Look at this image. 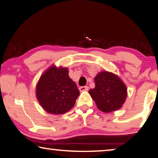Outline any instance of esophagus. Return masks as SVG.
<instances>
[{
    "instance_id": "1",
    "label": "esophagus",
    "mask_w": 158,
    "mask_h": 158,
    "mask_svg": "<svg viewBox=\"0 0 158 158\" xmlns=\"http://www.w3.org/2000/svg\"><path fill=\"white\" fill-rule=\"evenodd\" d=\"M79 90L81 92H83V91H88L89 90V88H88V86H82V87H80Z\"/></svg>"
}]
</instances>
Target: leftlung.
Returning a JSON list of instances; mask_svg holds the SVG:
<instances>
[{"mask_svg": "<svg viewBox=\"0 0 158 158\" xmlns=\"http://www.w3.org/2000/svg\"><path fill=\"white\" fill-rule=\"evenodd\" d=\"M94 80L95 87L89 90V94L98 108L105 113L120 109L127 97V88L123 81L107 71L98 73Z\"/></svg>", "mask_w": 158, "mask_h": 158, "instance_id": "1", "label": "left lung"}]
</instances>
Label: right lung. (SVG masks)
Instances as JSON below:
<instances>
[{
	"label": "right lung",
	"instance_id": "1",
	"mask_svg": "<svg viewBox=\"0 0 158 158\" xmlns=\"http://www.w3.org/2000/svg\"><path fill=\"white\" fill-rule=\"evenodd\" d=\"M80 91L70 78L66 68L52 65L42 75L36 87V97L48 113L63 114L75 103Z\"/></svg>",
	"mask_w": 158,
	"mask_h": 158
}]
</instances>
